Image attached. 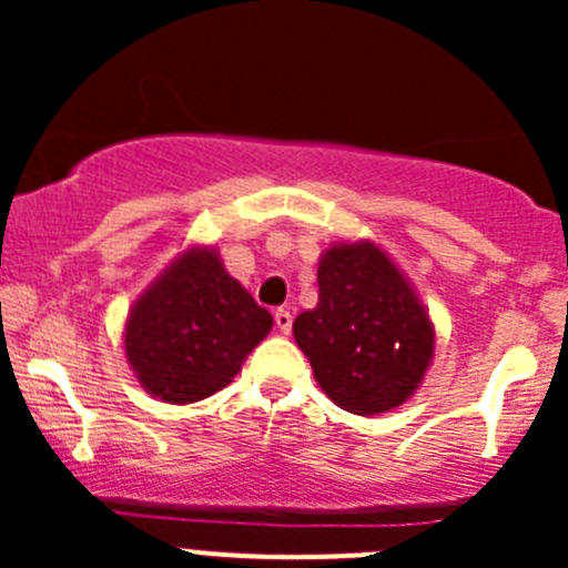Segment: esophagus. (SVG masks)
Segmentation results:
<instances>
[{
    "label": "esophagus",
    "mask_w": 568,
    "mask_h": 568,
    "mask_svg": "<svg viewBox=\"0 0 568 568\" xmlns=\"http://www.w3.org/2000/svg\"><path fill=\"white\" fill-rule=\"evenodd\" d=\"M274 324H277V329L283 332V335H288L291 326H294V316H291L288 307H277V311H274Z\"/></svg>",
    "instance_id": "obj_1"
}]
</instances>
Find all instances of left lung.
<instances>
[{
  "mask_svg": "<svg viewBox=\"0 0 568 568\" xmlns=\"http://www.w3.org/2000/svg\"><path fill=\"white\" fill-rule=\"evenodd\" d=\"M294 337L321 390L354 415L404 404L434 354L420 300L374 244H341L318 263V305L294 321Z\"/></svg>",
  "mask_w": 568,
  "mask_h": 568,
  "instance_id": "8db88e82",
  "label": "left lung"
}]
</instances>
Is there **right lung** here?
Here are the masks:
<instances>
[{"mask_svg":"<svg viewBox=\"0 0 568 568\" xmlns=\"http://www.w3.org/2000/svg\"><path fill=\"white\" fill-rule=\"evenodd\" d=\"M272 329V313L225 272L214 250H189L125 324V357L148 393L192 404L231 385Z\"/></svg>","mask_w":568,"mask_h":568,"instance_id":"obj_1","label":"right lung"}]
</instances>
